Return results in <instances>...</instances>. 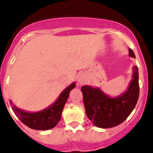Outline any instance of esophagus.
<instances>
[{"mask_svg":"<svg viewBox=\"0 0 153 153\" xmlns=\"http://www.w3.org/2000/svg\"><path fill=\"white\" fill-rule=\"evenodd\" d=\"M86 82V77L85 76V75H83V74L80 75L79 77H78V83H79V85L83 84V83H85Z\"/></svg>","mask_w":153,"mask_h":153,"instance_id":"esophagus-1","label":"esophagus"}]
</instances>
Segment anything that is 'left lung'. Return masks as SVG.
Instances as JSON below:
<instances>
[{"instance_id":"left-lung-1","label":"left lung","mask_w":153,"mask_h":153,"mask_svg":"<svg viewBox=\"0 0 153 153\" xmlns=\"http://www.w3.org/2000/svg\"><path fill=\"white\" fill-rule=\"evenodd\" d=\"M129 56L135 57L132 50L129 49ZM81 91L86 116L96 126H117L126 120L137 103L140 95L138 67H133L132 79L128 90L119 97L111 98L100 88L89 86H82Z\"/></svg>"}]
</instances>
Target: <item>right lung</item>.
Here are the masks:
<instances>
[{
	"label": "right lung",
	"instance_id": "add662e5",
	"mask_svg": "<svg viewBox=\"0 0 153 153\" xmlns=\"http://www.w3.org/2000/svg\"><path fill=\"white\" fill-rule=\"evenodd\" d=\"M76 83H73L65 89L56 102L47 109L36 113H27L13 106V110L21 122L36 130H47L52 129L58 124L61 117L64 105L68 99L70 92L75 87ZM10 103H12L10 102Z\"/></svg>",
	"mask_w": 153,
	"mask_h": 153
}]
</instances>
